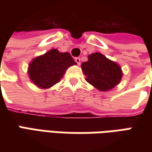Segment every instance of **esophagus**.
<instances>
[{"mask_svg": "<svg viewBox=\"0 0 152 152\" xmlns=\"http://www.w3.org/2000/svg\"><path fill=\"white\" fill-rule=\"evenodd\" d=\"M74 60H75L76 62H77V64H78V65H80V58H79V57H76Z\"/></svg>", "mask_w": 152, "mask_h": 152, "instance_id": "esophagus-1", "label": "esophagus"}]
</instances>
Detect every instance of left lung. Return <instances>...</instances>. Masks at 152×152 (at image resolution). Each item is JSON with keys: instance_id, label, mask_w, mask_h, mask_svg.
<instances>
[{"instance_id": "8db88e82", "label": "left lung", "mask_w": 152, "mask_h": 152, "mask_svg": "<svg viewBox=\"0 0 152 152\" xmlns=\"http://www.w3.org/2000/svg\"><path fill=\"white\" fill-rule=\"evenodd\" d=\"M81 67L86 81L101 91L113 89L123 76L119 65L99 52L89 55L88 61H84Z\"/></svg>"}]
</instances>
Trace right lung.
I'll return each mask as SVG.
<instances>
[{
	"label": "right lung",
	"instance_id": "1",
	"mask_svg": "<svg viewBox=\"0 0 152 152\" xmlns=\"http://www.w3.org/2000/svg\"><path fill=\"white\" fill-rule=\"evenodd\" d=\"M77 63L68 52L52 49L33 59L28 68V74L39 88L48 89L62 78L67 68Z\"/></svg>",
	"mask_w": 152,
	"mask_h": 152
}]
</instances>
